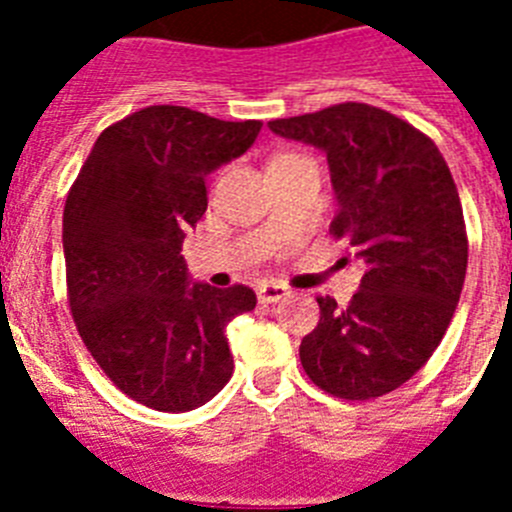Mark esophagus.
<instances>
[{
	"label": "esophagus",
	"mask_w": 512,
	"mask_h": 512,
	"mask_svg": "<svg viewBox=\"0 0 512 512\" xmlns=\"http://www.w3.org/2000/svg\"><path fill=\"white\" fill-rule=\"evenodd\" d=\"M256 295H259V302L269 305V302H279L282 297H287L289 289L279 282H264L256 287Z\"/></svg>",
	"instance_id": "34e87169"
}]
</instances>
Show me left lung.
<instances>
[{
    "mask_svg": "<svg viewBox=\"0 0 512 512\" xmlns=\"http://www.w3.org/2000/svg\"><path fill=\"white\" fill-rule=\"evenodd\" d=\"M269 128L323 148L338 200L330 235L366 261L346 307L318 297L302 369L341 400L387 395L431 359L464 287L469 241L454 176L428 135L372 104H333Z\"/></svg>",
    "mask_w": 512,
    "mask_h": 512,
    "instance_id": "8db88e82",
    "label": "left lung"
}]
</instances>
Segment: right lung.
<instances>
[{"label": "right lung", "instance_id": "obj_1", "mask_svg": "<svg viewBox=\"0 0 512 512\" xmlns=\"http://www.w3.org/2000/svg\"><path fill=\"white\" fill-rule=\"evenodd\" d=\"M261 120L153 104L112 122L63 207L76 330L117 390L164 413L200 408L233 374L225 328L253 310L246 284L189 287L184 230L207 210L205 176L253 146Z\"/></svg>", "mask_w": 512, "mask_h": 512}]
</instances>
